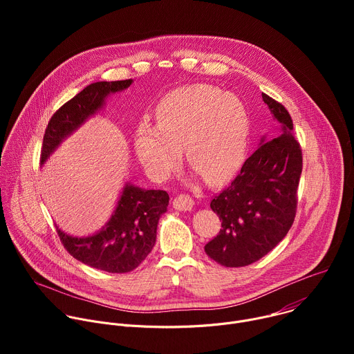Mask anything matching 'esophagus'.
<instances>
[{
  "mask_svg": "<svg viewBox=\"0 0 354 354\" xmlns=\"http://www.w3.org/2000/svg\"><path fill=\"white\" fill-rule=\"evenodd\" d=\"M172 206L175 210H179V212H190L194 206V201L187 194H179L174 198Z\"/></svg>",
  "mask_w": 354,
  "mask_h": 354,
  "instance_id": "34e87169",
  "label": "esophagus"
}]
</instances>
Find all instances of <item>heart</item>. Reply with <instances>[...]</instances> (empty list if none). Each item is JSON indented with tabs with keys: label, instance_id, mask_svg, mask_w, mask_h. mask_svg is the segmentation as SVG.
I'll use <instances>...</instances> for the list:
<instances>
[{
	"label": "heart",
	"instance_id": "1",
	"mask_svg": "<svg viewBox=\"0 0 354 354\" xmlns=\"http://www.w3.org/2000/svg\"><path fill=\"white\" fill-rule=\"evenodd\" d=\"M250 140V115L243 100L207 84L178 88L157 106V124L142 120L134 151L147 175L167 180L179 167L182 148L198 176L210 185L230 180L242 167Z\"/></svg>",
	"mask_w": 354,
	"mask_h": 354
}]
</instances>
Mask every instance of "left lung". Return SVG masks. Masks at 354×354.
<instances>
[{
    "label": "left lung",
    "instance_id": "obj_1",
    "mask_svg": "<svg viewBox=\"0 0 354 354\" xmlns=\"http://www.w3.org/2000/svg\"><path fill=\"white\" fill-rule=\"evenodd\" d=\"M262 97L281 134L269 141L263 137L238 176L210 203L223 230L205 250L225 268L248 266L268 255L287 235L297 212L301 147L287 109L266 93Z\"/></svg>",
    "mask_w": 354,
    "mask_h": 354
}]
</instances>
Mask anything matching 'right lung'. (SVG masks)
Segmentation results:
<instances>
[{
    "label": "right lung",
    "instance_id": "1",
    "mask_svg": "<svg viewBox=\"0 0 354 354\" xmlns=\"http://www.w3.org/2000/svg\"><path fill=\"white\" fill-rule=\"evenodd\" d=\"M131 82L133 80L93 82L64 104L46 127L40 165H44L67 137L105 106L111 93L129 88ZM168 205L169 196L165 190H145L126 183L113 214L102 230L78 238L57 227V234L68 254L77 261L109 273H127L134 270L154 248L158 221Z\"/></svg>",
    "mask_w": 354,
    "mask_h": 354
}]
</instances>
